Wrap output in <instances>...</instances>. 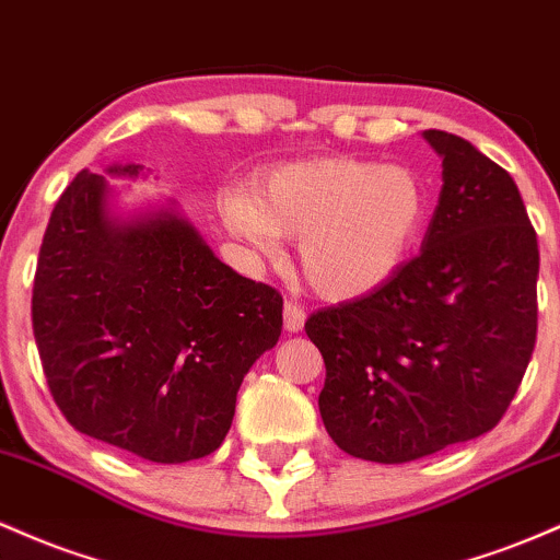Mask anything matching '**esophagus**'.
Wrapping results in <instances>:
<instances>
[{"label":"esophagus","mask_w":560,"mask_h":560,"mask_svg":"<svg viewBox=\"0 0 560 560\" xmlns=\"http://www.w3.org/2000/svg\"><path fill=\"white\" fill-rule=\"evenodd\" d=\"M282 323H285L288 332H299L306 323L304 306L296 304V301H285V306H282Z\"/></svg>","instance_id":"obj_1"}]
</instances>
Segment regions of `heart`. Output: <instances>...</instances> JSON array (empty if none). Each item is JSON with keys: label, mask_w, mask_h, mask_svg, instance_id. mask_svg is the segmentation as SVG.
Returning <instances> with one entry per match:
<instances>
[{"label": "heart", "mask_w": 560, "mask_h": 560, "mask_svg": "<svg viewBox=\"0 0 560 560\" xmlns=\"http://www.w3.org/2000/svg\"><path fill=\"white\" fill-rule=\"evenodd\" d=\"M429 198L407 166L330 155L282 163L254 192H228L224 224L264 256L280 235L299 237L301 272L328 299H360L386 285L425 224Z\"/></svg>", "instance_id": "b5f03b06"}]
</instances>
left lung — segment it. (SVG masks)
Instances as JSON below:
<instances>
[{"label": "left lung", "mask_w": 560, "mask_h": 560, "mask_svg": "<svg viewBox=\"0 0 560 560\" xmlns=\"http://www.w3.org/2000/svg\"><path fill=\"white\" fill-rule=\"evenodd\" d=\"M423 137L444 185L420 254L304 325L330 439L388 466L492 431L537 341L539 248L516 182L463 137Z\"/></svg>", "instance_id": "8db88e82"}]
</instances>
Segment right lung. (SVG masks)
I'll return each instance as SVG.
<instances>
[{"label":"right lung","instance_id":"1","mask_svg":"<svg viewBox=\"0 0 560 560\" xmlns=\"http://www.w3.org/2000/svg\"><path fill=\"white\" fill-rule=\"evenodd\" d=\"M108 196L84 168L44 232L31 319L47 386L86 436L153 463L198 460L224 442L237 388L278 343L282 296L219 261L174 209L121 222Z\"/></svg>","mask_w":560,"mask_h":560}]
</instances>
